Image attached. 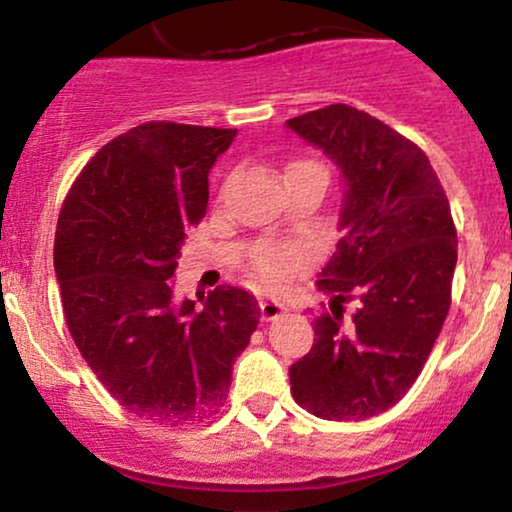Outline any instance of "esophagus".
<instances>
[{
    "label": "esophagus",
    "mask_w": 512,
    "mask_h": 512,
    "mask_svg": "<svg viewBox=\"0 0 512 512\" xmlns=\"http://www.w3.org/2000/svg\"><path fill=\"white\" fill-rule=\"evenodd\" d=\"M260 313H262V320L269 322V320H276L281 313H284V305L279 301H274V298H262L260 301Z\"/></svg>",
    "instance_id": "esophagus-1"
}]
</instances>
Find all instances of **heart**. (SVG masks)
Here are the masks:
<instances>
[{"mask_svg": "<svg viewBox=\"0 0 512 512\" xmlns=\"http://www.w3.org/2000/svg\"><path fill=\"white\" fill-rule=\"evenodd\" d=\"M291 173H317L327 178V168L320 161H313V158L293 161L289 175ZM298 260H303V250L298 245L279 243V240H262L250 250V267L267 281L281 279Z\"/></svg>", "mask_w": 512, "mask_h": 512, "instance_id": "b5f03b06", "label": "heart"}]
</instances>
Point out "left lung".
<instances>
[{"mask_svg": "<svg viewBox=\"0 0 512 512\" xmlns=\"http://www.w3.org/2000/svg\"><path fill=\"white\" fill-rule=\"evenodd\" d=\"M289 127L346 180L342 238L317 281L332 313L317 317L313 349L291 366V395L320 419L363 421L407 395L436 344L452 301L455 221L421 146L378 117L334 103Z\"/></svg>", "mask_w": 512, "mask_h": 512, "instance_id": "left-lung-1", "label": "left lung"}]
</instances>
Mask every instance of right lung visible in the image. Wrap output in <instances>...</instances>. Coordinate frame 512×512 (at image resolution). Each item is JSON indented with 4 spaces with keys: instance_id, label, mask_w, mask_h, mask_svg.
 Listing matches in <instances>:
<instances>
[{
    "instance_id": "1",
    "label": "right lung",
    "mask_w": 512,
    "mask_h": 512,
    "mask_svg": "<svg viewBox=\"0 0 512 512\" xmlns=\"http://www.w3.org/2000/svg\"><path fill=\"white\" fill-rule=\"evenodd\" d=\"M238 129L144 122L86 163L64 197L55 272L76 349L134 416L195 424L223 407L260 325L255 296L216 286L173 301L187 228L207 214L209 170Z\"/></svg>"
}]
</instances>
